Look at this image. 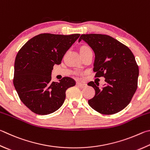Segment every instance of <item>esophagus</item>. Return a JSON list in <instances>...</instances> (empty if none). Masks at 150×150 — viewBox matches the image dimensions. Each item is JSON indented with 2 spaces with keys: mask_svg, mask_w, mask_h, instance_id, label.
Returning a JSON list of instances; mask_svg holds the SVG:
<instances>
[{
  "mask_svg": "<svg viewBox=\"0 0 150 150\" xmlns=\"http://www.w3.org/2000/svg\"><path fill=\"white\" fill-rule=\"evenodd\" d=\"M77 85L78 86L81 87V88H83V87L86 86V84L83 83H79V82H78V83H77Z\"/></svg>",
  "mask_w": 150,
  "mask_h": 150,
  "instance_id": "esophagus-1",
  "label": "esophagus"
}]
</instances>
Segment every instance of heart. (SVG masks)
Returning <instances> with one entry per match:
<instances>
[{
  "mask_svg": "<svg viewBox=\"0 0 150 150\" xmlns=\"http://www.w3.org/2000/svg\"><path fill=\"white\" fill-rule=\"evenodd\" d=\"M88 48H90L88 47H83L81 48V50H84V49H88Z\"/></svg>",
  "mask_w": 150,
  "mask_h": 150,
  "instance_id": "obj_1",
  "label": "heart"
}]
</instances>
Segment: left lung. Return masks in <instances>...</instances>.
I'll list each match as a JSON object with an SVG mask.
<instances>
[{
    "label": "left lung",
    "mask_w": 150,
    "mask_h": 150,
    "mask_svg": "<svg viewBox=\"0 0 150 150\" xmlns=\"http://www.w3.org/2000/svg\"><path fill=\"white\" fill-rule=\"evenodd\" d=\"M82 40L94 52L95 77H103L105 81L102 88L93 81L88 83L95 90V96L88 101L89 105L105 115L119 112L130 103L137 88L139 69L134 54L109 35L83 34L79 42Z\"/></svg>",
    "instance_id": "obj_1"
}]
</instances>
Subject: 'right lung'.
<instances>
[{
  "instance_id": "obj_1",
  "label": "right lung",
  "mask_w": 150,
  "mask_h": 150,
  "mask_svg": "<svg viewBox=\"0 0 150 150\" xmlns=\"http://www.w3.org/2000/svg\"><path fill=\"white\" fill-rule=\"evenodd\" d=\"M80 36L42 33L29 40L17 54L13 85L21 101L39 115H48L61 107L67 88L75 85L70 77L52 82L54 65L61 64L67 50Z\"/></svg>"
}]
</instances>
